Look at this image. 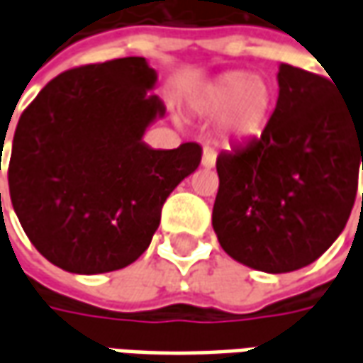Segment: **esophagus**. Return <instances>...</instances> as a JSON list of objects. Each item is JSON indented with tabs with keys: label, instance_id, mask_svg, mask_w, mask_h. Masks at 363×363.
I'll return each instance as SVG.
<instances>
[{
	"label": "esophagus",
	"instance_id": "esophagus-1",
	"mask_svg": "<svg viewBox=\"0 0 363 363\" xmlns=\"http://www.w3.org/2000/svg\"><path fill=\"white\" fill-rule=\"evenodd\" d=\"M202 167L204 169H213L216 167V151L212 147H204V153H202Z\"/></svg>",
	"mask_w": 363,
	"mask_h": 363
}]
</instances>
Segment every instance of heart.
<instances>
[{
    "label": "heart",
    "mask_w": 363,
    "mask_h": 363,
    "mask_svg": "<svg viewBox=\"0 0 363 363\" xmlns=\"http://www.w3.org/2000/svg\"><path fill=\"white\" fill-rule=\"evenodd\" d=\"M206 116L221 117V132L229 140H251L260 134L272 106V93L264 79L231 72L208 83L196 101Z\"/></svg>",
    "instance_id": "b5f03b06"
}]
</instances>
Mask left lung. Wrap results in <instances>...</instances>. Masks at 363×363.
Here are the masks:
<instances>
[{
    "mask_svg": "<svg viewBox=\"0 0 363 363\" xmlns=\"http://www.w3.org/2000/svg\"><path fill=\"white\" fill-rule=\"evenodd\" d=\"M278 87L259 140L220 153L212 212L221 249L268 274L307 267L335 243L363 169V106L342 101L327 77L288 64Z\"/></svg>",
    "mask_w": 363,
    "mask_h": 363,
    "instance_id": "8db88e82",
    "label": "left lung"
}]
</instances>
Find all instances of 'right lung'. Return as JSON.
<instances>
[{
    "label": "right lung",
    "instance_id": "right-lung-1",
    "mask_svg": "<svg viewBox=\"0 0 363 363\" xmlns=\"http://www.w3.org/2000/svg\"><path fill=\"white\" fill-rule=\"evenodd\" d=\"M157 72L140 56L69 69L21 114L9 194L44 259L74 274L140 259L169 194L200 165L194 142L153 150L145 130L165 116Z\"/></svg>",
    "mask_w": 363,
    "mask_h": 363
}]
</instances>
